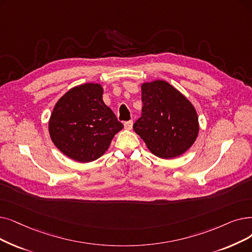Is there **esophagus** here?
Listing matches in <instances>:
<instances>
[{"instance_id": "esophagus-1", "label": "esophagus", "mask_w": 252, "mask_h": 252, "mask_svg": "<svg viewBox=\"0 0 252 252\" xmlns=\"http://www.w3.org/2000/svg\"><path fill=\"white\" fill-rule=\"evenodd\" d=\"M125 128L127 130H130L133 128V122L132 120H128V122L125 123Z\"/></svg>"}]
</instances>
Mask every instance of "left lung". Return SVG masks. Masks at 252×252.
<instances>
[{
    "instance_id": "8db88e82",
    "label": "left lung",
    "mask_w": 252,
    "mask_h": 252,
    "mask_svg": "<svg viewBox=\"0 0 252 252\" xmlns=\"http://www.w3.org/2000/svg\"><path fill=\"white\" fill-rule=\"evenodd\" d=\"M142 116L134 124L136 134L158 158L182 156L195 142L200 125L190 101L165 80L141 84Z\"/></svg>"
}]
</instances>
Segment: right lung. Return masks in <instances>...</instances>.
Instances as JSON below:
<instances>
[{
    "label": "right lung",
    "instance_id": "obj_1",
    "mask_svg": "<svg viewBox=\"0 0 252 252\" xmlns=\"http://www.w3.org/2000/svg\"><path fill=\"white\" fill-rule=\"evenodd\" d=\"M103 86L87 82L62 95L51 112L48 130L53 144L65 157L91 162L108 150L124 128L103 101Z\"/></svg>",
    "mask_w": 252,
    "mask_h": 252
}]
</instances>
